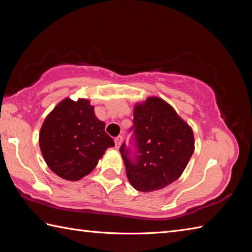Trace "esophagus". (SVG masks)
I'll return each instance as SVG.
<instances>
[{"mask_svg": "<svg viewBox=\"0 0 252 252\" xmlns=\"http://www.w3.org/2000/svg\"><path fill=\"white\" fill-rule=\"evenodd\" d=\"M115 143H116V146H117V148L119 147V146L121 145V143H122V136H121V135L117 136V137L115 138Z\"/></svg>", "mask_w": 252, "mask_h": 252, "instance_id": "esophagus-1", "label": "esophagus"}]
</instances>
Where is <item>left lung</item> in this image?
<instances>
[{
	"label": "left lung",
	"mask_w": 252,
	"mask_h": 252,
	"mask_svg": "<svg viewBox=\"0 0 252 252\" xmlns=\"http://www.w3.org/2000/svg\"><path fill=\"white\" fill-rule=\"evenodd\" d=\"M130 131L134 149L123 143L120 153L135 189L158 190L180 178L194 153L195 141L191 127L172 106L159 97L136 104Z\"/></svg>",
	"instance_id": "8db88e82"
}]
</instances>
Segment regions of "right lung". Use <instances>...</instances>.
<instances>
[{
  "mask_svg": "<svg viewBox=\"0 0 252 252\" xmlns=\"http://www.w3.org/2000/svg\"><path fill=\"white\" fill-rule=\"evenodd\" d=\"M41 153L49 168L68 181H78L92 171L114 140L105 122L95 116L89 99H63L42 125Z\"/></svg>",
  "mask_w": 252,
  "mask_h": 252,
  "instance_id": "add662e5",
  "label": "right lung"
}]
</instances>
